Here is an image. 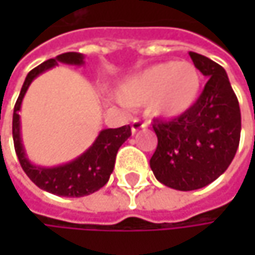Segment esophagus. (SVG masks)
I'll list each match as a JSON object with an SVG mask.
<instances>
[{
    "label": "esophagus",
    "mask_w": 255,
    "mask_h": 255,
    "mask_svg": "<svg viewBox=\"0 0 255 255\" xmlns=\"http://www.w3.org/2000/svg\"><path fill=\"white\" fill-rule=\"evenodd\" d=\"M146 127H147L146 123H143V121H140V120H134V121L131 123V132L135 134L137 131H140V129H143V128Z\"/></svg>",
    "instance_id": "obj_1"
}]
</instances>
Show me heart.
I'll return each instance as SVG.
<instances>
[{"mask_svg": "<svg viewBox=\"0 0 255 255\" xmlns=\"http://www.w3.org/2000/svg\"><path fill=\"white\" fill-rule=\"evenodd\" d=\"M201 85L202 78L195 65L162 62L123 82L117 96L128 106L150 103L155 117L176 118L193 108Z\"/></svg>", "mask_w": 255, "mask_h": 255, "instance_id": "1", "label": "heart"}]
</instances>
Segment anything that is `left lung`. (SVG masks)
I'll return each mask as SVG.
<instances>
[{
    "mask_svg": "<svg viewBox=\"0 0 255 255\" xmlns=\"http://www.w3.org/2000/svg\"><path fill=\"white\" fill-rule=\"evenodd\" d=\"M189 56L208 81L190 111L171 121H153L158 146L150 158L156 180L184 192L220 177L241 138L239 102L226 71L202 54L190 51Z\"/></svg>",
    "mask_w": 255,
    "mask_h": 255,
    "instance_id": "8db88e82",
    "label": "left lung"
}]
</instances>
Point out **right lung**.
<instances>
[{
  "label": "right lung",
  "mask_w": 255,
  "mask_h": 255,
  "mask_svg": "<svg viewBox=\"0 0 255 255\" xmlns=\"http://www.w3.org/2000/svg\"><path fill=\"white\" fill-rule=\"evenodd\" d=\"M59 62L79 66L84 63V56L81 53H63V54H59L56 59H48L47 62L33 68L27 74L23 87L20 90V94L17 97V102L14 105L13 141H14L16 155L19 158V162L26 173V176L39 189L59 195V196L79 198V196L94 193L96 190H99L108 183L115 167V158H117L118 149L131 135V127L124 126L120 128L102 129L96 141L81 156H78L77 159L68 164L53 167V168L36 167L30 164L29 159L26 158L25 149L22 144L19 111H20L22 100L25 97L26 90L29 88L30 82L39 74L56 66Z\"/></svg>",
  "instance_id": "right-lung-1"
}]
</instances>
